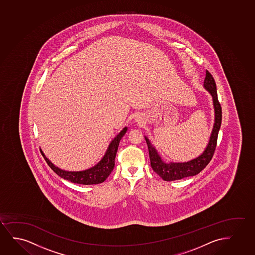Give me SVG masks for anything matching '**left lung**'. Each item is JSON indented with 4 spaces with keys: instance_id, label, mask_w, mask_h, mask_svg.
Segmentation results:
<instances>
[{
    "instance_id": "obj_1",
    "label": "left lung",
    "mask_w": 255,
    "mask_h": 255,
    "mask_svg": "<svg viewBox=\"0 0 255 255\" xmlns=\"http://www.w3.org/2000/svg\"><path fill=\"white\" fill-rule=\"evenodd\" d=\"M203 86L211 94L212 99H213V105L215 109V123H214L209 143L202 155H199L196 158L192 159L189 162H166L159 155L155 147L151 144V142H149L148 137L145 136L146 142L148 144V149H149V160H150L151 168L157 175H160V177H162V179L167 182L180 180L184 177L197 175L209 164L215 153L219 130L222 125V106L218 101L215 80L208 70L206 72Z\"/></svg>"
}]
</instances>
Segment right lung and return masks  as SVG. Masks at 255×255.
I'll return each instance as SVG.
<instances>
[{
  "mask_svg": "<svg viewBox=\"0 0 255 255\" xmlns=\"http://www.w3.org/2000/svg\"><path fill=\"white\" fill-rule=\"evenodd\" d=\"M126 131H127V127H125L111 142L106 154L100 162H98L96 165L83 171H66L60 169L50 162L42 151L41 153L50 168L61 178L70 181L73 183H79L84 185L99 184L105 182L106 179L109 176L110 174L114 169L115 157H116L117 150L119 148V142L123 136H125Z\"/></svg>",
  "mask_w": 255,
  "mask_h": 255,
  "instance_id": "obj_1",
  "label": "right lung"
}]
</instances>
